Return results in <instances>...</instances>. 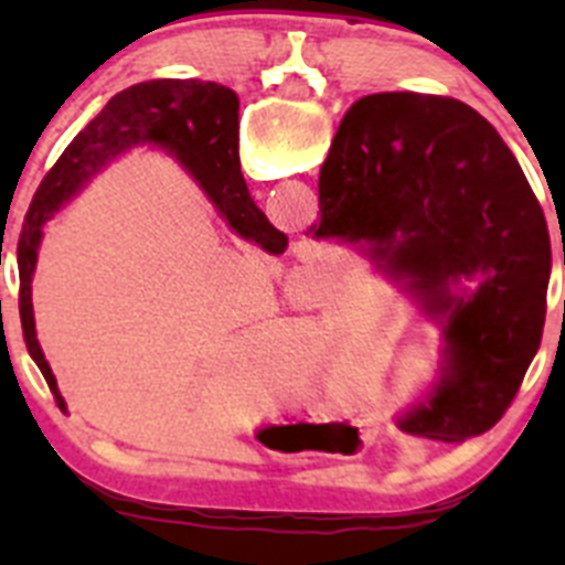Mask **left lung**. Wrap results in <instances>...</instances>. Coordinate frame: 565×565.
<instances>
[{
	"label": "left lung",
	"mask_w": 565,
	"mask_h": 565,
	"mask_svg": "<svg viewBox=\"0 0 565 565\" xmlns=\"http://www.w3.org/2000/svg\"><path fill=\"white\" fill-rule=\"evenodd\" d=\"M308 234L356 246L441 319V379L398 427L447 444L495 427L541 348L552 274L543 209L495 127L456 98H359Z\"/></svg>",
	"instance_id": "8db88e82"
}]
</instances>
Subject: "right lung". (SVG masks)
Returning a JSON list of instances; mask_svg holds the SVG:
<instances>
[{
    "label": "right lung",
    "instance_id": "obj_1",
    "mask_svg": "<svg viewBox=\"0 0 565 565\" xmlns=\"http://www.w3.org/2000/svg\"><path fill=\"white\" fill-rule=\"evenodd\" d=\"M237 109L234 89L198 78H154V82L132 84L107 102L98 118L87 124L73 138L56 167L39 183L22 234H19V317L28 353L47 379L58 407L64 398L56 387V376L36 339L30 282L36 268V252L42 243V226L84 186L107 161L124 149L138 143H154L172 152L189 172L198 178L206 194L217 203L228 226L239 237L252 239L271 254H282L288 246L286 234L268 223L248 194L237 154Z\"/></svg>",
    "mask_w": 565,
    "mask_h": 565
}]
</instances>
